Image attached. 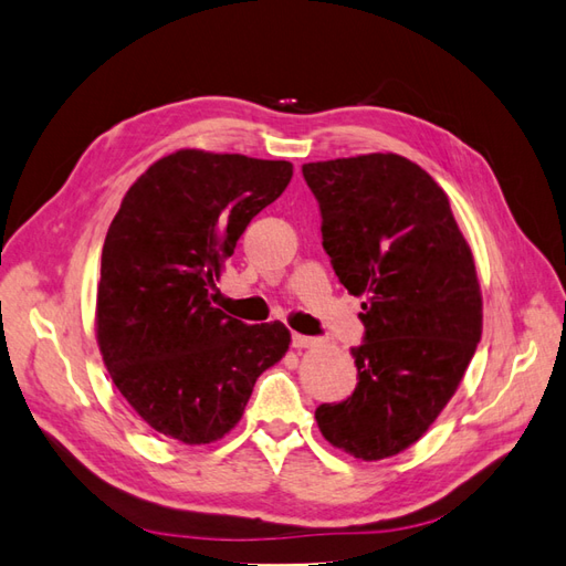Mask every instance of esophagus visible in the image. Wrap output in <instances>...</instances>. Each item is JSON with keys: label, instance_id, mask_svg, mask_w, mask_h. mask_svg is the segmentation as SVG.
<instances>
[{"label": "esophagus", "instance_id": "34e87169", "mask_svg": "<svg viewBox=\"0 0 566 566\" xmlns=\"http://www.w3.org/2000/svg\"><path fill=\"white\" fill-rule=\"evenodd\" d=\"M292 344L296 346V349H313V346L321 344V339L306 337V335H294V337H292Z\"/></svg>", "mask_w": 566, "mask_h": 566}]
</instances>
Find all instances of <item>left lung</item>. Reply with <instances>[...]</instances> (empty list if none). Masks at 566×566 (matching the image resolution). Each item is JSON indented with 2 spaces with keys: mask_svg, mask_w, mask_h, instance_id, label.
Segmentation results:
<instances>
[{
  "mask_svg": "<svg viewBox=\"0 0 566 566\" xmlns=\"http://www.w3.org/2000/svg\"><path fill=\"white\" fill-rule=\"evenodd\" d=\"M321 202L323 249L364 296L358 385L315 409L323 438L364 461L418 442L454 397L483 332L469 241L426 169L395 153L303 165Z\"/></svg>",
  "mask_w": 566,
  "mask_h": 566,
  "instance_id": "8db88e82",
  "label": "left lung"
}]
</instances>
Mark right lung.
<instances>
[{"label":"right lung","mask_w":566,"mask_h":566,"mask_svg":"<svg viewBox=\"0 0 566 566\" xmlns=\"http://www.w3.org/2000/svg\"><path fill=\"white\" fill-rule=\"evenodd\" d=\"M286 159L184 148L128 188L103 245L95 337L140 421L184 444L234 428L253 385L282 360L280 323L243 325L210 289L253 217L292 181Z\"/></svg>","instance_id":"obj_1"}]
</instances>
